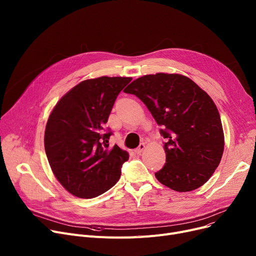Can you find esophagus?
I'll use <instances>...</instances> for the list:
<instances>
[{
	"instance_id": "34e87169",
	"label": "esophagus",
	"mask_w": 256,
	"mask_h": 256,
	"mask_svg": "<svg viewBox=\"0 0 256 256\" xmlns=\"http://www.w3.org/2000/svg\"><path fill=\"white\" fill-rule=\"evenodd\" d=\"M144 148H145V143H140V145L137 147V150H136L137 154H141L144 150Z\"/></svg>"
}]
</instances>
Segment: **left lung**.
<instances>
[{
    "instance_id": "obj_1",
    "label": "left lung",
    "mask_w": 256,
    "mask_h": 256,
    "mask_svg": "<svg viewBox=\"0 0 256 256\" xmlns=\"http://www.w3.org/2000/svg\"><path fill=\"white\" fill-rule=\"evenodd\" d=\"M124 92L139 98L163 128L166 163L156 180L178 192L204 184L224 150L221 118L208 94L189 78L163 72L135 80Z\"/></svg>"
}]
</instances>
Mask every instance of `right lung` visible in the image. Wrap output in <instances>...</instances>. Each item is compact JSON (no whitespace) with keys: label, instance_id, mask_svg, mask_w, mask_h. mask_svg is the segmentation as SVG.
I'll list each match as a JSON object with an SVG mask.
<instances>
[{"label":"right lung","instance_id":"1","mask_svg":"<svg viewBox=\"0 0 256 256\" xmlns=\"http://www.w3.org/2000/svg\"><path fill=\"white\" fill-rule=\"evenodd\" d=\"M132 78L86 80L54 108L46 126L44 148L59 182L80 198H94L118 182L128 154L109 146L104 124L120 91Z\"/></svg>","mask_w":256,"mask_h":256}]
</instances>
